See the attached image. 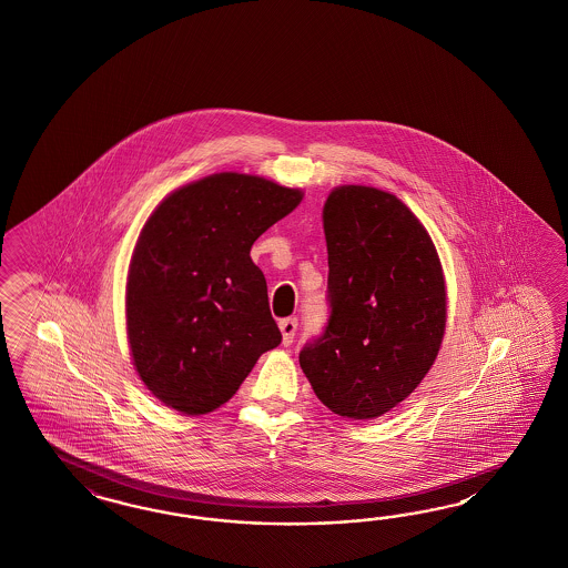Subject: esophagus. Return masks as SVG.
Listing matches in <instances>:
<instances>
[{"label": "esophagus", "mask_w": 568, "mask_h": 568, "mask_svg": "<svg viewBox=\"0 0 568 568\" xmlns=\"http://www.w3.org/2000/svg\"><path fill=\"white\" fill-rule=\"evenodd\" d=\"M296 327H298V320L296 317H286L280 322V329H282V341L288 346L292 344V338L296 334Z\"/></svg>", "instance_id": "34e87169"}]
</instances>
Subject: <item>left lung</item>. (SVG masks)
Wrapping results in <instances>:
<instances>
[{
	"instance_id": "obj_1",
	"label": "left lung",
	"mask_w": 568,
	"mask_h": 568,
	"mask_svg": "<svg viewBox=\"0 0 568 568\" xmlns=\"http://www.w3.org/2000/svg\"><path fill=\"white\" fill-rule=\"evenodd\" d=\"M324 232L329 317L298 361L329 410L373 419L403 403L438 357L442 265L413 211L369 186L332 191Z\"/></svg>"
}]
</instances>
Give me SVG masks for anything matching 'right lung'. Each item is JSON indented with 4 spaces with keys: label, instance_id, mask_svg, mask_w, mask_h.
Wrapping results in <instances>:
<instances>
[{
    "label": "right lung",
    "instance_id": "add662e5",
    "mask_svg": "<svg viewBox=\"0 0 568 568\" xmlns=\"http://www.w3.org/2000/svg\"><path fill=\"white\" fill-rule=\"evenodd\" d=\"M301 199L224 172L165 196L146 220L130 261L126 325L134 367L162 403L210 413L282 342L251 246Z\"/></svg>",
    "mask_w": 568,
    "mask_h": 568
}]
</instances>
